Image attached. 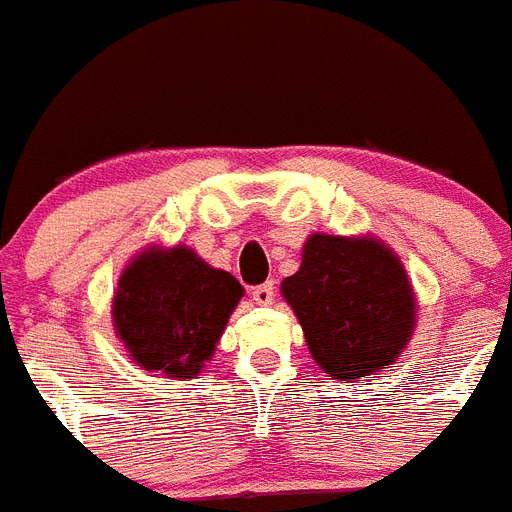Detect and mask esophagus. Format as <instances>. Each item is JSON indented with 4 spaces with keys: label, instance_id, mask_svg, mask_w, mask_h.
<instances>
[{
    "label": "esophagus",
    "instance_id": "esophagus-1",
    "mask_svg": "<svg viewBox=\"0 0 512 512\" xmlns=\"http://www.w3.org/2000/svg\"><path fill=\"white\" fill-rule=\"evenodd\" d=\"M273 296H276V286H273V281L260 283V286L252 289V299H255V304H260V307H268V304L273 302Z\"/></svg>",
    "mask_w": 512,
    "mask_h": 512
}]
</instances>
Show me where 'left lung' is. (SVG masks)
Wrapping results in <instances>:
<instances>
[{"mask_svg": "<svg viewBox=\"0 0 512 512\" xmlns=\"http://www.w3.org/2000/svg\"><path fill=\"white\" fill-rule=\"evenodd\" d=\"M309 354L333 380H359L398 359L414 330L406 270L375 239L315 234L281 286Z\"/></svg>", "mask_w": 512, "mask_h": 512, "instance_id": "obj_1", "label": "left lung"}]
</instances>
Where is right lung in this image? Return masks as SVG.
Returning <instances> with one entry per match:
<instances>
[{"label": "right lung", "mask_w": 512, "mask_h": 512, "mask_svg": "<svg viewBox=\"0 0 512 512\" xmlns=\"http://www.w3.org/2000/svg\"><path fill=\"white\" fill-rule=\"evenodd\" d=\"M242 296V283L192 249L153 247L119 278L114 325L140 367L192 377L213 356Z\"/></svg>", "instance_id": "1"}]
</instances>
